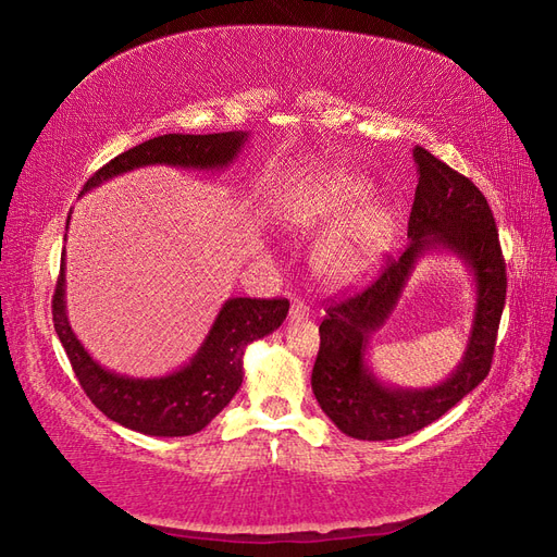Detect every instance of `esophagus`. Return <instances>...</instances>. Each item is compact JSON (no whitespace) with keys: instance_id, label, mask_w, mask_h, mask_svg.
Here are the masks:
<instances>
[{"instance_id":"obj_1","label":"esophagus","mask_w":557,"mask_h":557,"mask_svg":"<svg viewBox=\"0 0 557 557\" xmlns=\"http://www.w3.org/2000/svg\"><path fill=\"white\" fill-rule=\"evenodd\" d=\"M306 318H308V306L299 299H294V304L289 308V320L294 322V320H306Z\"/></svg>"}]
</instances>
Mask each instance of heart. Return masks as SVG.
Segmentation results:
<instances>
[{
	"label": "heart",
	"mask_w": 557,
	"mask_h": 557,
	"mask_svg": "<svg viewBox=\"0 0 557 557\" xmlns=\"http://www.w3.org/2000/svg\"><path fill=\"white\" fill-rule=\"evenodd\" d=\"M370 187L348 173H327L289 199L284 218L299 232L330 230L315 244V275L334 289L366 282L384 261L396 223L389 209L368 203Z\"/></svg>",
	"instance_id": "obj_1"
}]
</instances>
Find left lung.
Masks as SVG:
<instances>
[{
  "label": "left lung",
  "mask_w": 557,
  "mask_h": 557,
  "mask_svg": "<svg viewBox=\"0 0 557 557\" xmlns=\"http://www.w3.org/2000/svg\"><path fill=\"white\" fill-rule=\"evenodd\" d=\"M418 189L408 220V249L366 292L327 308L320 325L313 394L322 412L346 436L363 442L400 438L432 424L480 386L491 370L496 332L506 306V263L484 194L430 151L416 147ZM450 252L475 282L469 346L456 371L432 387H396L371 370V334L385 324L419 258Z\"/></svg>",
  "instance_id": "1"
}]
</instances>
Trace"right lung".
<instances>
[{
    "mask_svg": "<svg viewBox=\"0 0 557 557\" xmlns=\"http://www.w3.org/2000/svg\"><path fill=\"white\" fill-rule=\"evenodd\" d=\"M249 139L247 131L215 135L171 133L147 139L99 168L85 183L81 197L113 177L147 165L225 171L239 159ZM287 310L289 301L284 299H227L220 306L197 354L185 366L161 377H133L103 368L73 332L66 310V253L61 256V275L51 301L54 330L89 400L125 430L168 438L201 432L235 398L244 380V351L249 344L273 334L287 318Z\"/></svg>",
    "mask_w": 557,
    "mask_h": 557,
    "instance_id": "obj_1",
    "label": "right lung"
}]
</instances>
